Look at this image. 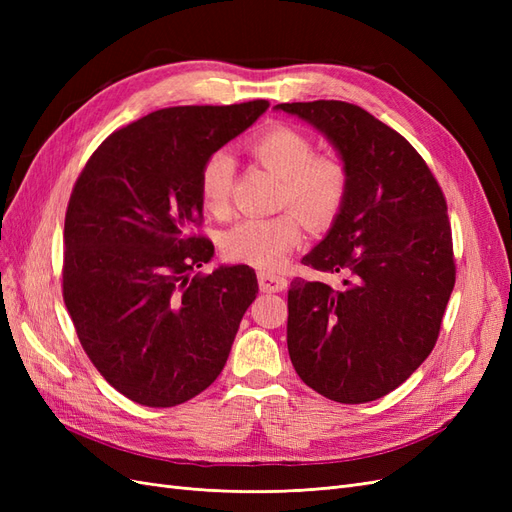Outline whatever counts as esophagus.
Listing matches in <instances>:
<instances>
[{"label":"esophagus","instance_id":"obj_1","mask_svg":"<svg viewBox=\"0 0 512 512\" xmlns=\"http://www.w3.org/2000/svg\"><path fill=\"white\" fill-rule=\"evenodd\" d=\"M258 286L262 292H282L288 288V280L282 275H275V273H258Z\"/></svg>","mask_w":512,"mask_h":512}]
</instances>
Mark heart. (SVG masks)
I'll return each instance as SVG.
<instances>
[{
  "label": "heart",
  "mask_w": 512,
  "mask_h": 512,
  "mask_svg": "<svg viewBox=\"0 0 512 512\" xmlns=\"http://www.w3.org/2000/svg\"><path fill=\"white\" fill-rule=\"evenodd\" d=\"M247 151L282 179V207H292L303 220L314 226L331 224L342 211L350 173L331 153H316L309 138L288 126H271L258 132ZM235 162L226 151H215L200 166L198 196L209 213H224L230 203ZM294 211L275 218H250L232 226L224 239L222 250L228 260L258 269H275L303 239V224Z\"/></svg>",
  "instance_id": "1"
}]
</instances>
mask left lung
<instances>
[{
  "label": "left lung",
  "mask_w": 512,
  "mask_h": 512,
  "mask_svg": "<svg viewBox=\"0 0 512 512\" xmlns=\"http://www.w3.org/2000/svg\"><path fill=\"white\" fill-rule=\"evenodd\" d=\"M329 138L350 188L303 265L342 273L331 288L288 290V352L299 378L339 404H367L404 384L438 342L455 286L446 198L404 136L339 100L277 104Z\"/></svg>",
  "instance_id": "1"
}]
</instances>
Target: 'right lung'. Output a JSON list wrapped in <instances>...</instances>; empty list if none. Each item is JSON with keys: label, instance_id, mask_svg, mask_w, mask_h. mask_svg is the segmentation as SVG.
I'll return each instance as SVG.
<instances>
[{"label": "right lung", "instance_id": "right-lung-1", "mask_svg": "<svg viewBox=\"0 0 512 512\" xmlns=\"http://www.w3.org/2000/svg\"><path fill=\"white\" fill-rule=\"evenodd\" d=\"M269 108L170 106L113 132L76 179L64 224V303L89 361L121 395L173 408L220 376L258 294L247 265L213 258L198 173Z\"/></svg>", "mask_w": 512, "mask_h": 512}]
</instances>
